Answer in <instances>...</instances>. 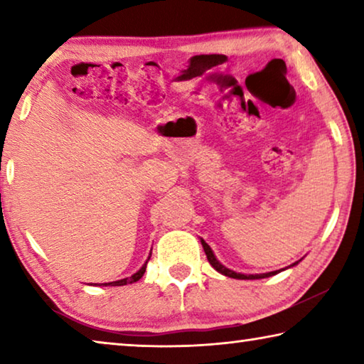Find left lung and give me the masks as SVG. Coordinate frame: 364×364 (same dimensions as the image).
Here are the masks:
<instances>
[{
	"instance_id": "1",
	"label": "left lung",
	"mask_w": 364,
	"mask_h": 364,
	"mask_svg": "<svg viewBox=\"0 0 364 364\" xmlns=\"http://www.w3.org/2000/svg\"><path fill=\"white\" fill-rule=\"evenodd\" d=\"M200 242H202V247H204V252H205V255H207V260L210 262V264L212 267L218 271V273H221V274H225V276H228V278H234V279H263V278H269V276H273V274H278L281 269H278V271H269V273H262V274H242V273H236V271H232V269H230V268H226V267H223V264H221L218 260H217V257H215V254H213V250L210 249V245H208L204 239H200ZM299 262H295V263H292L291 267H294V264H297Z\"/></svg>"
}]
</instances>
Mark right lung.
Wrapping results in <instances>:
<instances>
[{
    "label": "right lung",
    "mask_w": 364,
    "mask_h": 364,
    "mask_svg": "<svg viewBox=\"0 0 364 364\" xmlns=\"http://www.w3.org/2000/svg\"><path fill=\"white\" fill-rule=\"evenodd\" d=\"M149 258H151V255L147 257V260H146V263L143 264V267H141L133 276H130V278H123V279L112 281V282H104L102 286H127V284H133V282L139 281L141 278H143V274H144V271H146V264H147V262H149Z\"/></svg>",
    "instance_id": "obj_1"
}]
</instances>
